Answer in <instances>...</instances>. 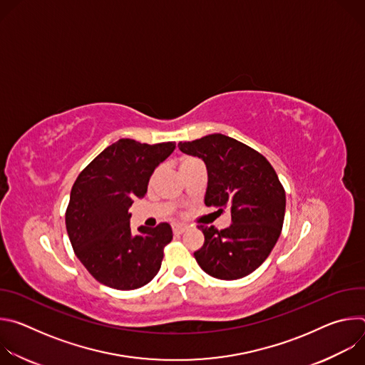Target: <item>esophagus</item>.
Segmentation results:
<instances>
[{
  "instance_id": "esophagus-1",
  "label": "esophagus",
  "mask_w": 365,
  "mask_h": 365,
  "mask_svg": "<svg viewBox=\"0 0 365 365\" xmlns=\"http://www.w3.org/2000/svg\"><path fill=\"white\" fill-rule=\"evenodd\" d=\"M172 228H173V234H182V232H185V230H186V225H182V224H175Z\"/></svg>"
}]
</instances>
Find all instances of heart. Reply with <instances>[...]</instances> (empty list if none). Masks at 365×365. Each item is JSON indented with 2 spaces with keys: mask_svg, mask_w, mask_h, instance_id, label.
I'll return each mask as SVG.
<instances>
[{
  "mask_svg": "<svg viewBox=\"0 0 365 365\" xmlns=\"http://www.w3.org/2000/svg\"><path fill=\"white\" fill-rule=\"evenodd\" d=\"M196 163H200V162L197 159H195V158H189V155H186V158H183L180 160V170H185V169H187V168H190V166H193ZM154 178H155V173H153V176L150 178V183L154 180Z\"/></svg>",
  "mask_w": 365,
  "mask_h": 365,
  "instance_id": "heart-1",
  "label": "heart"
}]
</instances>
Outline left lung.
Returning <instances> with one entry per match:
<instances>
[{
	"mask_svg": "<svg viewBox=\"0 0 365 365\" xmlns=\"http://www.w3.org/2000/svg\"><path fill=\"white\" fill-rule=\"evenodd\" d=\"M207 170L205 205L231 211V225L218 231L199 225L203 245L193 252L200 269L221 280H237L262 266L276 245L286 211V193L264 155L224 134L179 143Z\"/></svg>",
	"mask_w": 365,
	"mask_h": 365,
	"instance_id": "8db88e82",
	"label": "left lung"
}]
</instances>
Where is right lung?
<instances>
[{"instance_id": "add662e5", "label": "right lung", "mask_w": 365, "mask_h": 365, "mask_svg": "<svg viewBox=\"0 0 365 365\" xmlns=\"http://www.w3.org/2000/svg\"><path fill=\"white\" fill-rule=\"evenodd\" d=\"M173 141L143 144L121 138L108 145L75 180L66 230L76 257L99 283L117 290L138 289L159 273L163 248L173 232L130 227L133 202L144 197L154 169L173 153Z\"/></svg>"}]
</instances>
